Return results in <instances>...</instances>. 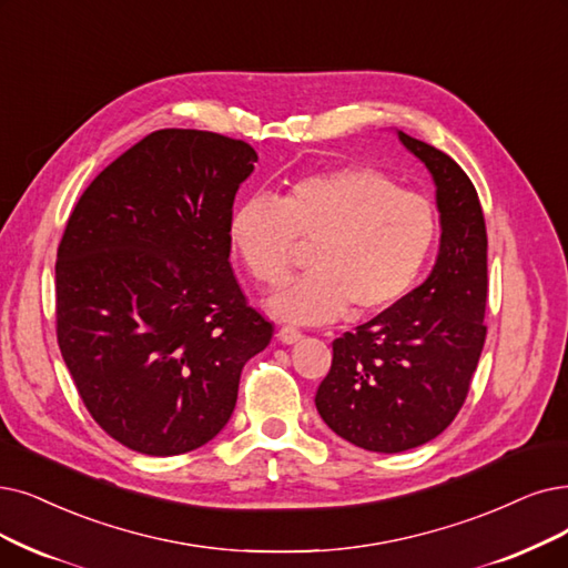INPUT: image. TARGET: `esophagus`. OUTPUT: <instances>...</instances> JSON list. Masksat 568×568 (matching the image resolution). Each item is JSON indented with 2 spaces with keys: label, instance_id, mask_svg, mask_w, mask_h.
Segmentation results:
<instances>
[{
  "label": "esophagus",
  "instance_id": "obj_1",
  "mask_svg": "<svg viewBox=\"0 0 568 568\" xmlns=\"http://www.w3.org/2000/svg\"><path fill=\"white\" fill-rule=\"evenodd\" d=\"M277 337H280V343H284V345H296L298 339L303 337V333L298 328H293V326H282Z\"/></svg>",
  "mask_w": 568,
  "mask_h": 568
}]
</instances>
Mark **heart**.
Instances as JSON below:
<instances>
[{"label": "heart", "mask_w": 568, "mask_h": 568, "mask_svg": "<svg viewBox=\"0 0 568 568\" xmlns=\"http://www.w3.org/2000/svg\"><path fill=\"white\" fill-rule=\"evenodd\" d=\"M428 202L398 191L366 165L303 176L280 200L254 195L231 216L229 237L261 284L286 280L301 244H312L310 272L265 301L291 324H328L349 305L352 316L379 314L417 282L436 242Z\"/></svg>", "instance_id": "b5f03b06"}]
</instances>
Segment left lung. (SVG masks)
I'll list each match as a JSON object with an SVG mask.
<instances>
[{
	"label": "left lung",
	"mask_w": 568,
	"mask_h": 568,
	"mask_svg": "<svg viewBox=\"0 0 568 568\" xmlns=\"http://www.w3.org/2000/svg\"><path fill=\"white\" fill-rule=\"evenodd\" d=\"M396 134L434 179L436 265L396 305L335 339L314 398L339 438L384 455L419 447L452 424L487 335V231L478 193L447 153Z\"/></svg>",
	"instance_id": "obj_1"
}]
</instances>
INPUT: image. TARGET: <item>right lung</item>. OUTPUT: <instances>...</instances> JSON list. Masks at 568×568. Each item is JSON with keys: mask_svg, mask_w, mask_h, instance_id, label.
<instances>
[{"mask_svg": "<svg viewBox=\"0 0 568 568\" xmlns=\"http://www.w3.org/2000/svg\"><path fill=\"white\" fill-rule=\"evenodd\" d=\"M246 142L158 130L90 184L55 263L58 345L88 413L121 445L174 457L229 424L272 324L231 267Z\"/></svg>", "mask_w": 568, "mask_h": 568, "instance_id": "obj_1", "label": "right lung"}]
</instances>
